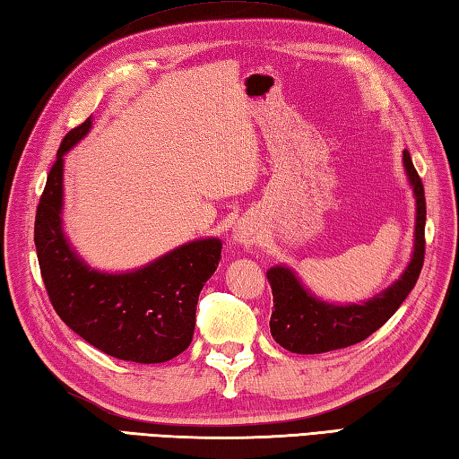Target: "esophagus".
<instances>
[{
  "label": "esophagus",
  "instance_id": "esophagus-1",
  "mask_svg": "<svg viewBox=\"0 0 459 459\" xmlns=\"http://www.w3.org/2000/svg\"><path fill=\"white\" fill-rule=\"evenodd\" d=\"M258 235H260L258 224L245 219L235 227V232H232V240H235L237 245H240V247H250L253 242L258 240Z\"/></svg>",
  "mask_w": 459,
  "mask_h": 459
}]
</instances>
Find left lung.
Instances as JSON below:
<instances>
[{
    "label": "left lung",
    "instance_id": "obj_1",
    "mask_svg": "<svg viewBox=\"0 0 459 459\" xmlns=\"http://www.w3.org/2000/svg\"><path fill=\"white\" fill-rule=\"evenodd\" d=\"M403 169L416 199L414 253L406 271L388 289L360 304H332L314 296L286 264L268 268L274 299L271 334L289 352L322 354L362 342L392 318L416 286L426 250V196L408 151H403Z\"/></svg>",
    "mask_w": 459,
    "mask_h": 459
}]
</instances>
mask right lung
Listing matches in <instances>:
<instances>
[{"instance_id": "add662e5", "label": "right lung", "mask_w": 459, "mask_h": 459, "mask_svg": "<svg viewBox=\"0 0 459 459\" xmlns=\"http://www.w3.org/2000/svg\"><path fill=\"white\" fill-rule=\"evenodd\" d=\"M91 131V117L61 141L35 214V248L59 318L89 344L119 360L159 364L188 348L204 282L222 242L196 238L129 273L89 266L63 232V157Z\"/></svg>"}]
</instances>
